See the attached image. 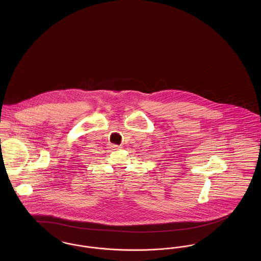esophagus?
Returning a JSON list of instances; mask_svg holds the SVG:
<instances>
[{
    "mask_svg": "<svg viewBox=\"0 0 261 261\" xmlns=\"http://www.w3.org/2000/svg\"><path fill=\"white\" fill-rule=\"evenodd\" d=\"M112 148L113 149H120L121 147H120V146H117V145H112Z\"/></svg>",
    "mask_w": 261,
    "mask_h": 261,
    "instance_id": "34e87169",
    "label": "esophagus"
}]
</instances>
